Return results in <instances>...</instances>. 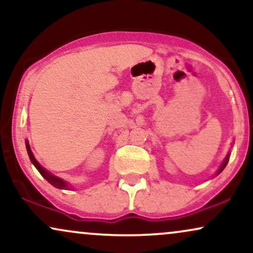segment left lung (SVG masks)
Here are the masks:
<instances>
[{
  "label": "left lung",
  "instance_id": "obj_1",
  "mask_svg": "<svg viewBox=\"0 0 253 253\" xmlns=\"http://www.w3.org/2000/svg\"><path fill=\"white\" fill-rule=\"evenodd\" d=\"M229 158H230V152L228 153V155L225 156V159L223 160V162H222V165L219 166V168H218V170L216 171V175H218V174H220V172H222V170L223 169H224L225 167H226V165H228V162H229Z\"/></svg>",
  "mask_w": 253,
  "mask_h": 253
}]
</instances>
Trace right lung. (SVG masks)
<instances>
[{
  "mask_svg": "<svg viewBox=\"0 0 253 253\" xmlns=\"http://www.w3.org/2000/svg\"><path fill=\"white\" fill-rule=\"evenodd\" d=\"M25 147H27V150H28V155L29 158H30L31 162H33V165L36 167V169L38 171L41 172V175L43 176L45 180L49 182L50 184H52L53 187L58 188V189H70L69 188V183L66 181H64L63 178H60L58 176H55L53 174H51V172H49L46 170L45 168H43L42 166L38 164V161L36 159H35V156L33 154V152H31V148H30V145H29V141L28 140H25Z\"/></svg>",
  "mask_w": 253,
  "mask_h": 253,
  "instance_id": "1",
  "label": "right lung"
}]
</instances>
